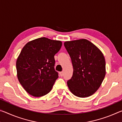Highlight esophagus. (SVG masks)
I'll list each match as a JSON object with an SVG mask.
<instances>
[{"label":"esophagus","mask_w":122,"mask_h":122,"mask_svg":"<svg viewBox=\"0 0 122 122\" xmlns=\"http://www.w3.org/2000/svg\"><path fill=\"white\" fill-rule=\"evenodd\" d=\"M59 74H60V76L61 77H62V76H63V71L60 72Z\"/></svg>","instance_id":"esophagus-1"}]
</instances>
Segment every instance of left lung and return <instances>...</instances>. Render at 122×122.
<instances>
[{
  "label": "left lung",
  "instance_id": "8db88e82",
  "mask_svg": "<svg viewBox=\"0 0 122 122\" xmlns=\"http://www.w3.org/2000/svg\"><path fill=\"white\" fill-rule=\"evenodd\" d=\"M64 45L73 67L71 79L67 81L74 95L86 97L100 88L106 75V61L101 51L86 39L66 41Z\"/></svg>",
  "mask_w": 122,
  "mask_h": 122
}]
</instances>
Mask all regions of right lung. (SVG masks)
Segmentation results:
<instances>
[{
    "instance_id": "obj_1",
    "label": "right lung",
    "mask_w": 122,
    "mask_h": 122,
    "mask_svg": "<svg viewBox=\"0 0 122 122\" xmlns=\"http://www.w3.org/2000/svg\"><path fill=\"white\" fill-rule=\"evenodd\" d=\"M61 46V41L43 37L30 41L22 49L16 62L17 76L29 94L41 97L51 92L59 77L54 55Z\"/></svg>"
}]
</instances>
